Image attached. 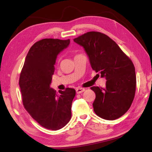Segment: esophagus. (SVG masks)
<instances>
[{
	"instance_id": "34e87169",
	"label": "esophagus",
	"mask_w": 152,
	"mask_h": 152,
	"mask_svg": "<svg viewBox=\"0 0 152 152\" xmlns=\"http://www.w3.org/2000/svg\"><path fill=\"white\" fill-rule=\"evenodd\" d=\"M76 93H82V92H83L85 91V89L84 88H77L76 89Z\"/></svg>"
}]
</instances>
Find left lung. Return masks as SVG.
Wrapping results in <instances>:
<instances>
[{
    "label": "left lung",
    "instance_id": "obj_1",
    "mask_svg": "<svg viewBox=\"0 0 152 152\" xmlns=\"http://www.w3.org/2000/svg\"><path fill=\"white\" fill-rule=\"evenodd\" d=\"M83 47L92 69L106 80L104 88L93 86L96 97L93 110L99 117L114 120L125 114L136 91L134 64L115 42L100 32H88L74 38Z\"/></svg>",
    "mask_w": 152,
    "mask_h": 152
}]
</instances>
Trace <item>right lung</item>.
<instances>
[{
	"instance_id": "right-lung-1",
	"label": "right lung",
	"mask_w": 152,
	"mask_h": 152,
	"mask_svg": "<svg viewBox=\"0 0 152 152\" xmlns=\"http://www.w3.org/2000/svg\"><path fill=\"white\" fill-rule=\"evenodd\" d=\"M70 39L44 38L30 48L21 70L19 84L24 108L38 124L56 131L71 118V106L76 91L50 88L57 55L68 47Z\"/></svg>"
}]
</instances>
